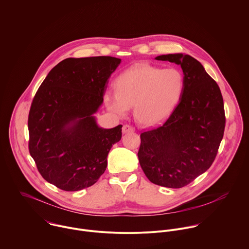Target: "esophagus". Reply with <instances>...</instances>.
<instances>
[{"mask_svg": "<svg viewBox=\"0 0 249 249\" xmlns=\"http://www.w3.org/2000/svg\"><path fill=\"white\" fill-rule=\"evenodd\" d=\"M134 131V127L129 125V124H124L123 126V133H128V132H132Z\"/></svg>", "mask_w": 249, "mask_h": 249, "instance_id": "esophagus-1", "label": "esophagus"}]
</instances>
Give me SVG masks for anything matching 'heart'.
<instances>
[{
    "instance_id": "1",
    "label": "heart",
    "mask_w": 249,
    "mask_h": 249,
    "mask_svg": "<svg viewBox=\"0 0 249 249\" xmlns=\"http://www.w3.org/2000/svg\"><path fill=\"white\" fill-rule=\"evenodd\" d=\"M184 89L185 77L181 70L138 63L118 78L117 92L105 93L104 102L110 112L120 117L134 106V117L140 124L155 125L173 113Z\"/></svg>"
}]
</instances>
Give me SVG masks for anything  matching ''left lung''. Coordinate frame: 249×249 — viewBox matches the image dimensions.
Returning <instances> with one entry per match:
<instances>
[{"mask_svg": "<svg viewBox=\"0 0 249 249\" xmlns=\"http://www.w3.org/2000/svg\"><path fill=\"white\" fill-rule=\"evenodd\" d=\"M157 60L181 66L183 97L166 122L140 134V165L154 184L178 189L205 172L214 161L226 124L224 102L217 83L194 57L166 54Z\"/></svg>", "mask_w": 249, "mask_h": 249, "instance_id": "1", "label": "left lung"}]
</instances>
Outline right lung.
<instances>
[{
	"instance_id": "add662e5",
	"label": "right lung",
	"mask_w": 249,
	"mask_h": 249,
	"mask_svg": "<svg viewBox=\"0 0 249 249\" xmlns=\"http://www.w3.org/2000/svg\"><path fill=\"white\" fill-rule=\"evenodd\" d=\"M120 63L112 56L66 58L51 70L33 98L29 153L43 178L63 191L96 183L111 147L122 138V124L105 129L93 117Z\"/></svg>"
}]
</instances>
